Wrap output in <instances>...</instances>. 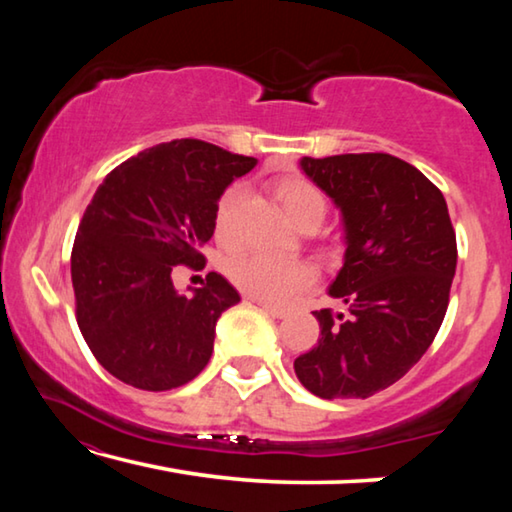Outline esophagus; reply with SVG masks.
Wrapping results in <instances>:
<instances>
[{
  "label": "esophagus",
  "instance_id": "esophagus-1",
  "mask_svg": "<svg viewBox=\"0 0 512 512\" xmlns=\"http://www.w3.org/2000/svg\"><path fill=\"white\" fill-rule=\"evenodd\" d=\"M257 305L262 307V311H266V314H268V316H273V318H284V316H287V309H280V307L266 305V302H259V300H257Z\"/></svg>",
  "mask_w": 512,
  "mask_h": 512
}]
</instances>
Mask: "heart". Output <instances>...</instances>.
Segmentation results:
<instances>
[{"instance_id": "1", "label": "heart", "mask_w": 512, "mask_h": 512, "mask_svg": "<svg viewBox=\"0 0 512 512\" xmlns=\"http://www.w3.org/2000/svg\"><path fill=\"white\" fill-rule=\"evenodd\" d=\"M273 192L289 219L298 225L320 223L327 214V198L311 180L302 176H284ZM246 203V189L232 185L221 194L214 212V235L230 246L239 235V214ZM230 280L239 291L266 305H289L302 291L314 287L318 271L305 259H284L268 253H244L230 259Z\"/></svg>"}]
</instances>
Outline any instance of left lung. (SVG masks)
Returning a JSON list of instances; mask_svg holds the SVG:
<instances>
[{
    "label": "left lung",
    "instance_id": "obj_1",
    "mask_svg": "<svg viewBox=\"0 0 512 512\" xmlns=\"http://www.w3.org/2000/svg\"><path fill=\"white\" fill-rule=\"evenodd\" d=\"M300 169L341 210L345 255L327 293L348 314L314 311L320 336L293 368L316 397L366 400L402 379L436 339L456 232L443 192L395 155L302 158Z\"/></svg>",
    "mask_w": 512,
    "mask_h": 512
}]
</instances>
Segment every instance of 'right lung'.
Here are the masks:
<instances>
[{"label": "right lung", "mask_w": 512, "mask_h": 512, "mask_svg": "<svg viewBox=\"0 0 512 512\" xmlns=\"http://www.w3.org/2000/svg\"><path fill=\"white\" fill-rule=\"evenodd\" d=\"M255 164L201 140H173L103 178L76 230L72 287L83 339L112 377L158 393L207 366L216 320L241 298L219 273L183 296L171 271L205 266L216 203Z\"/></svg>", "instance_id": "right-lung-1"}]
</instances>
